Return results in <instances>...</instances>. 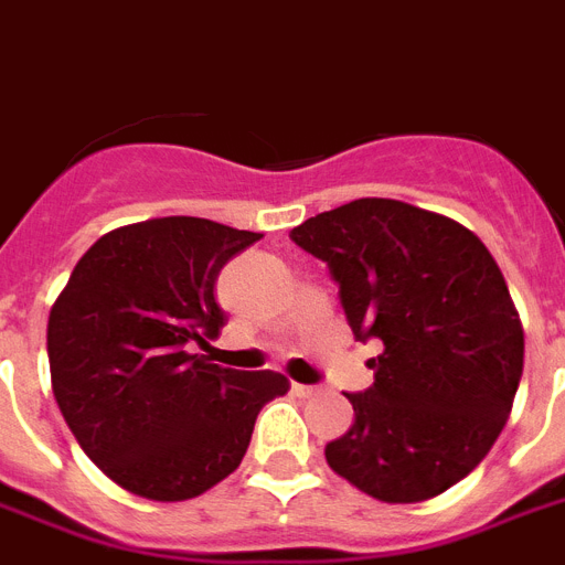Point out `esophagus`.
Here are the masks:
<instances>
[{
	"label": "esophagus",
	"mask_w": 565,
	"mask_h": 565,
	"mask_svg": "<svg viewBox=\"0 0 565 565\" xmlns=\"http://www.w3.org/2000/svg\"><path fill=\"white\" fill-rule=\"evenodd\" d=\"M292 392H296L298 397H313V394H319V388L305 386V383H292Z\"/></svg>",
	"instance_id": "34e87169"
}]
</instances>
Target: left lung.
Instances as JSON below:
<instances>
[{
	"instance_id": "1",
	"label": "left lung",
	"mask_w": 565,
	"mask_h": 565,
	"mask_svg": "<svg viewBox=\"0 0 565 565\" xmlns=\"http://www.w3.org/2000/svg\"><path fill=\"white\" fill-rule=\"evenodd\" d=\"M324 260L354 337L380 339L374 386L324 447L362 493L409 505L465 479L497 444L522 377L525 333L502 269L456 220L365 196L290 232Z\"/></svg>"
}]
</instances>
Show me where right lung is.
Instances as JSON below:
<instances>
[{
  "label": "right lung",
  "instance_id": "obj_1",
  "mask_svg": "<svg viewBox=\"0 0 565 565\" xmlns=\"http://www.w3.org/2000/svg\"><path fill=\"white\" fill-rule=\"evenodd\" d=\"M258 232L156 217L92 243L49 313L52 388L86 456L141 499L182 502L241 467L255 417L290 380L191 348L226 324L214 284Z\"/></svg>",
  "mask_w": 565,
  "mask_h": 565
}]
</instances>
